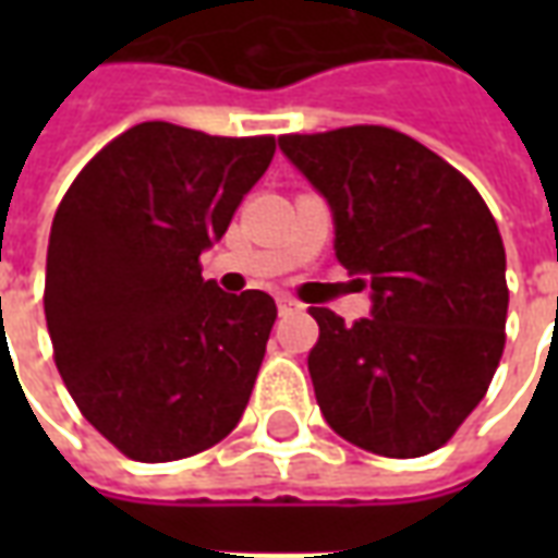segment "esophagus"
Listing matches in <instances>:
<instances>
[{
  "label": "esophagus",
  "mask_w": 558,
  "mask_h": 558,
  "mask_svg": "<svg viewBox=\"0 0 558 558\" xmlns=\"http://www.w3.org/2000/svg\"><path fill=\"white\" fill-rule=\"evenodd\" d=\"M278 311L280 314H299V311H304V304L292 295H278Z\"/></svg>",
  "instance_id": "esophagus-1"
}]
</instances>
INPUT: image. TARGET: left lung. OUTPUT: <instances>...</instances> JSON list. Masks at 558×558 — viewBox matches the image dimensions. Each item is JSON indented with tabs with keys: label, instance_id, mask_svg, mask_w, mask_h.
<instances>
[{
	"label": "left lung",
	"instance_id": "obj_1",
	"mask_svg": "<svg viewBox=\"0 0 558 558\" xmlns=\"http://www.w3.org/2000/svg\"><path fill=\"white\" fill-rule=\"evenodd\" d=\"M283 155L335 211V251L374 290L347 326L311 307L316 403L347 442L424 457L469 418L505 350V244L475 184L386 125L283 134Z\"/></svg>",
	"mask_w": 558,
	"mask_h": 558
}]
</instances>
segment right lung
Here are the masks:
<instances>
[{
	"label": "right lung",
	"instance_id": "add662e5",
	"mask_svg": "<svg viewBox=\"0 0 558 558\" xmlns=\"http://www.w3.org/2000/svg\"><path fill=\"white\" fill-rule=\"evenodd\" d=\"M275 158V137L143 122L110 140L56 208L44 314L65 388L140 463L218 445L254 391L278 307L203 280L199 254Z\"/></svg>",
	"mask_w": 558,
	"mask_h": 558
}]
</instances>
